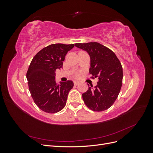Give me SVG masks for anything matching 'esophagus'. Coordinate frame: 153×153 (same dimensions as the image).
Wrapping results in <instances>:
<instances>
[{"mask_svg":"<svg viewBox=\"0 0 153 153\" xmlns=\"http://www.w3.org/2000/svg\"><path fill=\"white\" fill-rule=\"evenodd\" d=\"M79 84H80L79 82H78V81H74V85H78Z\"/></svg>","mask_w":153,"mask_h":153,"instance_id":"1","label":"esophagus"}]
</instances>
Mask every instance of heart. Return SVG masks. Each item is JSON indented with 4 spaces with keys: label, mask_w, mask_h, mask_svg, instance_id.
I'll list each match as a JSON object with an SVG mask.
<instances>
[{
    "label": "heart",
    "mask_w": 153,
    "mask_h": 153,
    "mask_svg": "<svg viewBox=\"0 0 153 153\" xmlns=\"http://www.w3.org/2000/svg\"><path fill=\"white\" fill-rule=\"evenodd\" d=\"M75 76H76V77H78V76H80V74H79V73H76V75H75Z\"/></svg>",
    "instance_id": "obj_1"
}]
</instances>
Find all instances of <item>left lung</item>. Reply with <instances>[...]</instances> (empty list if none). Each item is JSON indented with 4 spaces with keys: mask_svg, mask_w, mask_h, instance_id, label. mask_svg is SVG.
I'll list each match as a JSON object with an SVG mask.
<instances>
[{
    "mask_svg": "<svg viewBox=\"0 0 153 153\" xmlns=\"http://www.w3.org/2000/svg\"><path fill=\"white\" fill-rule=\"evenodd\" d=\"M75 45L89 55V73L99 79L98 85L94 88L89 87L87 91L82 94L84 103L88 108L96 112L107 110L117 98L122 86L121 64L112 50L99 43Z\"/></svg>",
    "mask_w": 153,
    "mask_h": 153,
    "instance_id": "1",
    "label": "left lung"
}]
</instances>
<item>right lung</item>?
Returning <instances> with one entry per match:
<instances>
[{"label": "right lung", "mask_w": 153, "mask_h": 153, "mask_svg": "<svg viewBox=\"0 0 153 153\" xmlns=\"http://www.w3.org/2000/svg\"><path fill=\"white\" fill-rule=\"evenodd\" d=\"M75 45L52 44L43 48L32 59L27 79L34 103L45 112L61 111L66 104L68 95L74 84L71 80L55 81V71L62 68V61L68 51Z\"/></svg>", "instance_id": "obj_1"}]
</instances>
